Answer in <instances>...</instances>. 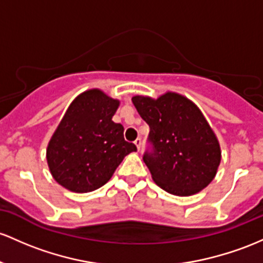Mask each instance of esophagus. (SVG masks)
<instances>
[{"instance_id": "1", "label": "esophagus", "mask_w": 263, "mask_h": 263, "mask_svg": "<svg viewBox=\"0 0 263 263\" xmlns=\"http://www.w3.org/2000/svg\"><path fill=\"white\" fill-rule=\"evenodd\" d=\"M135 145H136L137 149H138V151H140V149H141V146H142V141H141V138H137V140L135 141Z\"/></svg>"}]
</instances>
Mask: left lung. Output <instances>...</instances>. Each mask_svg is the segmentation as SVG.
I'll return each instance as SVG.
<instances>
[{"instance_id":"left-lung-1","label":"left lung","mask_w":263,"mask_h":263,"mask_svg":"<svg viewBox=\"0 0 263 263\" xmlns=\"http://www.w3.org/2000/svg\"><path fill=\"white\" fill-rule=\"evenodd\" d=\"M132 102L149 127L151 149L143 161L155 183L181 197L209 186L220 166L221 148L200 108L175 92L157 100L135 96Z\"/></svg>"}]
</instances>
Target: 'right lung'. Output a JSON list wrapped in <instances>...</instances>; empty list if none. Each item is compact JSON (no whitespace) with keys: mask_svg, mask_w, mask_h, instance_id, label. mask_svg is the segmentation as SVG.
<instances>
[{"mask_svg":"<svg viewBox=\"0 0 263 263\" xmlns=\"http://www.w3.org/2000/svg\"><path fill=\"white\" fill-rule=\"evenodd\" d=\"M120 101L97 88L72 101L46 151L51 175L62 187L95 191L108 182L125 156L137 151L123 138V126L112 121Z\"/></svg>","mask_w":263,"mask_h":263,"instance_id":"add662e5","label":"right lung"}]
</instances>
